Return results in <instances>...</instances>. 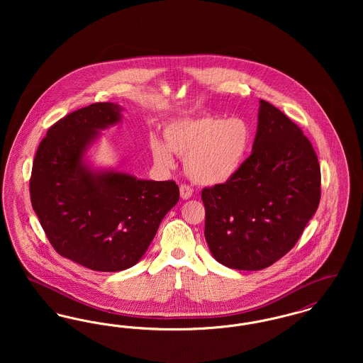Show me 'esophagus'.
Masks as SVG:
<instances>
[{
  "label": "esophagus",
  "instance_id": "obj_1",
  "mask_svg": "<svg viewBox=\"0 0 363 363\" xmlns=\"http://www.w3.org/2000/svg\"><path fill=\"white\" fill-rule=\"evenodd\" d=\"M179 194H181L182 200H188V199L191 197L193 190L190 189L189 186H186V185H181L179 186Z\"/></svg>",
  "mask_w": 363,
  "mask_h": 363
}]
</instances>
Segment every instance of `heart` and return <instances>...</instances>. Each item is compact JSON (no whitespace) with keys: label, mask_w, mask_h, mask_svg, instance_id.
Returning a JSON list of instances; mask_svg holds the SVG:
<instances>
[{"label":"heart","mask_w":363,"mask_h":363,"mask_svg":"<svg viewBox=\"0 0 363 363\" xmlns=\"http://www.w3.org/2000/svg\"><path fill=\"white\" fill-rule=\"evenodd\" d=\"M163 140L152 138L151 155L156 166L173 169V155L185 159L190 179L203 186H218L233 179L241 170L250 147L252 132L238 117L222 118L200 116L166 125Z\"/></svg>","instance_id":"b5f03b06"}]
</instances>
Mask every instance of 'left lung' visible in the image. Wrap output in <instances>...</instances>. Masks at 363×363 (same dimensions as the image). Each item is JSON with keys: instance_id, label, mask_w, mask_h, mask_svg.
Segmentation results:
<instances>
[{"instance_id": "1", "label": "left lung", "mask_w": 363, "mask_h": 363, "mask_svg": "<svg viewBox=\"0 0 363 363\" xmlns=\"http://www.w3.org/2000/svg\"><path fill=\"white\" fill-rule=\"evenodd\" d=\"M257 120L241 170L201 193L211 255L241 271L267 268L290 252L321 197L318 159L302 130L262 99Z\"/></svg>"}]
</instances>
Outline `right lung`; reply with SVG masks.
Masks as SVG:
<instances>
[{
	"label": "right lung",
	"mask_w": 363,
	"mask_h": 363,
	"mask_svg": "<svg viewBox=\"0 0 363 363\" xmlns=\"http://www.w3.org/2000/svg\"><path fill=\"white\" fill-rule=\"evenodd\" d=\"M122 111L120 104H94L55 122L38 147L30 181L33 208L52 247L101 272L138 264L179 200L174 181L92 166L89 150L101 130L122 121Z\"/></svg>",
	"instance_id": "1"
}]
</instances>
